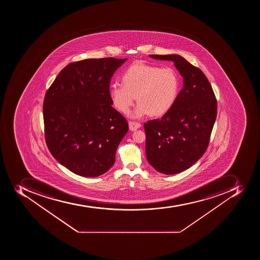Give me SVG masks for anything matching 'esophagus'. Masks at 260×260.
I'll return each instance as SVG.
<instances>
[{
  "label": "esophagus",
  "instance_id": "1",
  "mask_svg": "<svg viewBox=\"0 0 260 260\" xmlns=\"http://www.w3.org/2000/svg\"><path fill=\"white\" fill-rule=\"evenodd\" d=\"M129 129L131 131H136L137 129L140 128L141 127V123H137V122H133V121H129L128 122Z\"/></svg>",
  "mask_w": 260,
  "mask_h": 260
}]
</instances>
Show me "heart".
I'll return each instance as SVG.
<instances>
[{"instance_id": "obj_1", "label": "heart", "mask_w": 260, "mask_h": 260, "mask_svg": "<svg viewBox=\"0 0 260 260\" xmlns=\"http://www.w3.org/2000/svg\"><path fill=\"white\" fill-rule=\"evenodd\" d=\"M123 84H111L110 96L118 111L127 114L137 96L134 118L161 116L171 110L180 90V79L173 68L143 62L133 64L123 74Z\"/></svg>"}]
</instances>
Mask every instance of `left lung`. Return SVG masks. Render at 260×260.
<instances>
[{"label": "left lung", "instance_id": "8db88e82", "mask_svg": "<svg viewBox=\"0 0 260 260\" xmlns=\"http://www.w3.org/2000/svg\"><path fill=\"white\" fill-rule=\"evenodd\" d=\"M149 57L173 61L184 78V87L171 110L161 119L144 123L149 164L164 174H177L190 168L207 150L216 119L217 101L207 76L184 57Z\"/></svg>", "mask_w": 260, "mask_h": 260}]
</instances>
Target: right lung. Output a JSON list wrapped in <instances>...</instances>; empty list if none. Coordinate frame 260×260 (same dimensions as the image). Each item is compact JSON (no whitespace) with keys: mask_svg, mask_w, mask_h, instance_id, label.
I'll use <instances>...</instances> for the list:
<instances>
[{"mask_svg":"<svg viewBox=\"0 0 260 260\" xmlns=\"http://www.w3.org/2000/svg\"><path fill=\"white\" fill-rule=\"evenodd\" d=\"M126 61L105 57L72 62L61 70L45 93L48 149L75 174L96 177L115 162L117 147L128 124L111 106L110 83Z\"/></svg>","mask_w":260,"mask_h":260,"instance_id":"right-lung-1","label":"right lung"}]
</instances>
